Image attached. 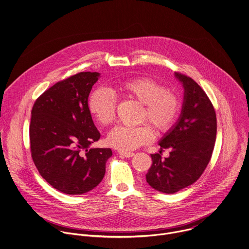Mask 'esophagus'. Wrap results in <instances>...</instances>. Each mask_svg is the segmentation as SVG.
I'll use <instances>...</instances> for the list:
<instances>
[{
  "mask_svg": "<svg viewBox=\"0 0 249 249\" xmlns=\"http://www.w3.org/2000/svg\"><path fill=\"white\" fill-rule=\"evenodd\" d=\"M119 153H120V155L121 156H123V157H132L133 155H134V153L133 152H125V151H119Z\"/></svg>",
  "mask_w": 249,
  "mask_h": 249,
  "instance_id": "1",
  "label": "esophagus"
}]
</instances>
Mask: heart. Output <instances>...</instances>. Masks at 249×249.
<instances>
[{
    "mask_svg": "<svg viewBox=\"0 0 249 249\" xmlns=\"http://www.w3.org/2000/svg\"><path fill=\"white\" fill-rule=\"evenodd\" d=\"M135 100L143 105L141 122L148 121L159 132H166L174 125L180 110L178 95L167 90L162 84L148 77L126 80L112 88L98 89L89 99V109L96 119L105 125L115 119L116 97ZM154 138L153 129L149 124L137 127L117 126L107 137L108 143L122 151H130Z\"/></svg>",
    "mask_w": 249,
    "mask_h": 249,
    "instance_id": "1",
    "label": "heart"
}]
</instances>
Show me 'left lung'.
I'll list each match as a JSON object with an SVG mask.
<instances>
[{"label": "left lung", "mask_w": 249, "mask_h": 249, "mask_svg": "<svg viewBox=\"0 0 249 249\" xmlns=\"http://www.w3.org/2000/svg\"><path fill=\"white\" fill-rule=\"evenodd\" d=\"M184 87V101L177 124L159 142V153L150 154L152 165L145 175L148 185L164 194H175L195 183L212 157L216 136L213 105L190 76L175 72ZM170 150L163 160L161 151Z\"/></svg>", "instance_id": "1"}]
</instances>
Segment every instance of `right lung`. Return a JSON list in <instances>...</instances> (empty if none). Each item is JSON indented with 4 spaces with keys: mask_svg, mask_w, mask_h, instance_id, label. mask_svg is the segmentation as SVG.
<instances>
[{
    "mask_svg": "<svg viewBox=\"0 0 249 249\" xmlns=\"http://www.w3.org/2000/svg\"><path fill=\"white\" fill-rule=\"evenodd\" d=\"M100 72L81 71L46 90L32 110L30 140L36 168L50 185L67 195H82L106 175L110 148H89L101 134L88 97Z\"/></svg>",
    "mask_w": 249,
    "mask_h": 249,
    "instance_id": "1",
    "label": "right lung"
}]
</instances>
